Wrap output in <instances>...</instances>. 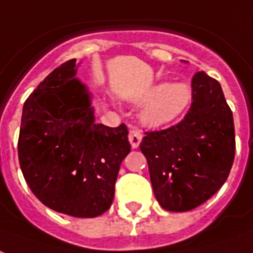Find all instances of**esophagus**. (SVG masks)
I'll return each instance as SVG.
<instances>
[{"mask_svg":"<svg viewBox=\"0 0 253 253\" xmlns=\"http://www.w3.org/2000/svg\"><path fill=\"white\" fill-rule=\"evenodd\" d=\"M142 138H143V132L139 128H136V127H132L130 132H128V141H130V143H131L134 149H136L139 146Z\"/></svg>","mask_w":253,"mask_h":253,"instance_id":"34e87169","label":"esophagus"}]
</instances>
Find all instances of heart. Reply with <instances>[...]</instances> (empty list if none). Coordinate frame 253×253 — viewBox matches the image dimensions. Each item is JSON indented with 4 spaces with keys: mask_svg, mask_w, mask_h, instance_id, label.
Segmentation results:
<instances>
[{
    "mask_svg": "<svg viewBox=\"0 0 253 253\" xmlns=\"http://www.w3.org/2000/svg\"><path fill=\"white\" fill-rule=\"evenodd\" d=\"M147 104L143 119L149 125L160 126L178 117L192 100V91L186 84L162 83L146 95Z\"/></svg>",
    "mask_w": 253,
    "mask_h": 253,
    "instance_id": "obj_1",
    "label": "heart"
}]
</instances>
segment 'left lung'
I'll return each instance as SVG.
<instances>
[{
	"instance_id": "obj_1",
	"label": "left lung",
	"mask_w": 253,
	"mask_h": 253,
	"mask_svg": "<svg viewBox=\"0 0 253 253\" xmlns=\"http://www.w3.org/2000/svg\"><path fill=\"white\" fill-rule=\"evenodd\" d=\"M193 102L182 121L146 131L145 154L160 205L171 212L200 207L221 188L235 160L233 115L221 85L204 71L192 80Z\"/></svg>"
}]
</instances>
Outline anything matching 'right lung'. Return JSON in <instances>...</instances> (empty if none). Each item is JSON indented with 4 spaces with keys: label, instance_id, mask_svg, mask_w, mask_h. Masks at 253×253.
<instances>
[{
    "label": "right lung",
    "instance_id": "obj_1",
    "mask_svg": "<svg viewBox=\"0 0 253 253\" xmlns=\"http://www.w3.org/2000/svg\"><path fill=\"white\" fill-rule=\"evenodd\" d=\"M76 59L53 69L24 103L18 161L41 203L74 217H96L111 207L122 161L131 146L125 123L93 122Z\"/></svg>",
    "mask_w": 253,
    "mask_h": 253
}]
</instances>
